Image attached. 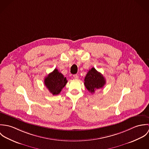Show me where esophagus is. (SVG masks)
<instances>
[{
    "label": "esophagus",
    "instance_id": "obj_1",
    "mask_svg": "<svg viewBox=\"0 0 149 149\" xmlns=\"http://www.w3.org/2000/svg\"><path fill=\"white\" fill-rule=\"evenodd\" d=\"M73 77H74V79H78L79 76H78V75H77V74H74V75H73Z\"/></svg>",
    "mask_w": 149,
    "mask_h": 149
}]
</instances>
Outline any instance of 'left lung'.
<instances>
[{"mask_svg":"<svg viewBox=\"0 0 149 149\" xmlns=\"http://www.w3.org/2000/svg\"><path fill=\"white\" fill-rule=\"evenodd\" d=\"M106 84V79L101 73L94 68L88 70L84 79V85L88 91L92 93L96 89L102 88Z\"/></svg>","mask_w":149,"mask_h":149,"instance_id":"obj_1","label":"left lung"}]
</instances>
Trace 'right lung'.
<instances>
[{
	"mask_svg": "<svg viewBox=\"0 0 149 149\" xmlns=\"http://www.w3.org/2000/svg\"><path fill=\"white\" fill-rule=\"evenodd\" d=\"M44 83L51 93L57 95L61 92L67 83V80L61 73L55 69L45 78Z\"/></svg>",
	"mask_w": 149,
	"mask_h": 149,
	"instance_id": "add662e5",
	"label": "right lung"
}]
</instances>
